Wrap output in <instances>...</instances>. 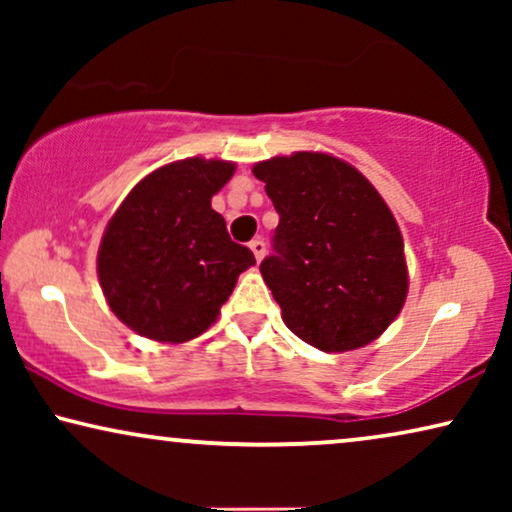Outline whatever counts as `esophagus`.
<instances>
[{
	"label": "esophagus",
	"instance_id": "34e87169",
	"mask_svg": "<svg viewBox=\"0 0 512 512\" xmlns=\"http://www.w3.org/2000/svg\"><path fill=\"white\" fill-rule=\"evenodd\" d=\"M249 249L254 251L256 261H263V256H265V242L261 240V237H256V240H251V242H249Z\"/></svg>",
	"mask_w": 512,
	"mask_h": 512
}]
</instances>
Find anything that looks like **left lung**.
<instances>
[{
	"label": "left lung",
	"instance_id": "1",
	"mask_svg": "<svg viewBox=\"0 0 512 512\" xmlns=\"http://www.w3.org/2000/svg\"><path fill=\"white\" fill-rule=\"evenodd\" d=\"M251 172L279 214L261 275L284 324L321 352L380 338L408 296L403 237L382 195L328 153L277 156Z\"/></svg>",
	"mask_w": 512,
	"mask_h": 512
}]
</instances>
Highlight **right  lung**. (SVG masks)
I'll return each mask as SVG.
<instances>
[{
  "label": "right lung",
  "instance_id": "add662e5",
  "mask_svg": "<svg viewBox=\"0 0 512 512\" xmlns=\"http://www.w3.org/2000/svg\"><path fill=\"white\" fill-rule=\"evenodd\" d=\"M233 172L235 163L205 158L158 167L109 219L97 277L111 312L135 333L158 342L198 338L256 263L212 209Z\"/></svg>",
  "mask_w": 512,
  "mask_h": 512
}]
</instances>
